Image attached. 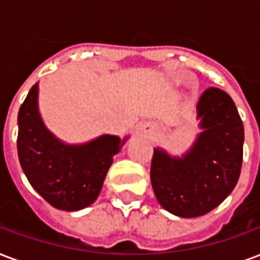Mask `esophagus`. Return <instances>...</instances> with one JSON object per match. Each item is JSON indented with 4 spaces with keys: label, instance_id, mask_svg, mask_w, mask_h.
Returning <instances> with one entry per match:
<instances>
[{
    "label": "esophagus",
    "instance_id": "esophagus-1",
    "mask_svg": "<svg viewBox=\"0 0 260 260\" xmlns=\"http://www.w3.org/2000/svg\"><path fill=\"white\" fill-rule=\"evenodd\" d=\"M142 129L145 131V132H150L152 131V126L149 124H145V125H142Z\"/></svg>",
    "mask_w": 260,
    "mask_h": 260
}]
</instances>
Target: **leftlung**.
I'll list each match as a JSON object with an SVG mask.
<instances>
[{"instance_id": "1", "label": "left lung", "mask_w": 260, "mask_h": 260, "mask_svg": "<svg viewBox=\"0 0 260 260\" xmlns=\"http://www.w3.org/2000/svg\"><path fill=\"white\" fill-rule=\"evenodd\" d=\"M203 132L181 158L154 149L150 180L158 203L180 217L203 216L218 206L238 182L244 125L233 99L209 87L198 102Z\"/></svg>"}]
</instances>
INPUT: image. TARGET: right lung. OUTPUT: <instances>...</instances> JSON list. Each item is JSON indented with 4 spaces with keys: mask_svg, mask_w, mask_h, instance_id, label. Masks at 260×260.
Returning <instances> with one entry per match:
<instances>
[{
    "mask_svg": "<svg viewBox=\"0 0 260 260\" xmlns=\"http://www.w3.org/2000/svg\"><path fill=\"white\" fill-rule=\"evenodd\" d=\"M37 93L39 83L29 90L18 114L20 166L30 185L51 206L80 210L97 199L113 156L124 142L103 135L86 145H64L43 124Z\"/></svg>",
    "mask_w": 260,
    "mask_h": 260,
    "instance_id": "obj_1",
    "label": "right lung"
}]
</instances>
